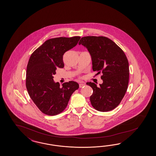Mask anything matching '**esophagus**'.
Here are the masks:
<instances>
[{"mask_svg": "<svg viewBox=\"0 0 156 156\" xmlns=\"http://www.w3.org/2000/svg\"><path fill=\"white\" fill-rule=\"evenodd\" d=\"M84 86H85V83H84V82H81V83H80V88H82L84 87Z\"/></svg>", "mask_w": 156, "mask_h": 156, "instance_id": "1", "label": "esophagus"}]
</instances>
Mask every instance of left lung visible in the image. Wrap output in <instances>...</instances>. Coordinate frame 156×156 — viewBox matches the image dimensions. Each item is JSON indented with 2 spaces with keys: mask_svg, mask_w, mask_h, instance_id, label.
Here are the masks:
<instances>
[{
  "mask_svg": "<svg viewBox=\"0 0 156 156\" xmlns=\"http://www.w3.org/2000/svg\"><path fill=\"white\" fill-rule=\"evenodd\" d=\"M79 44L86 47L90 53L93 70L103 74V83L99 87L92 82L86 83L93 89L90 96L92 106L103 112L114 109L128 87L129 66L125 54L113 41L103 36L84 37Z\"/></svg>",
  "mask_w": 156,
  "mask_h": 156,
  "instance_id": "left-lung-1",
  "label": "left lung"
}]
</instances>
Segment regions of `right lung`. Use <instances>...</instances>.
I'll use <instances>...</instances> for the list:
<instances>
[{"instance_id": "obj_1", "label": "right lung", "mask_w": 156, "mask_h": 156, "mask_svg": "<svg viewBox=\"0 0 156 156\" xmlns=\"http://www.w3.org/2000/svg\"><path fill=\"white\" fill-rule=\"evenodd\" d=\"M80 37H58L46 41L31 54L27 65L26 87L38 109L44 114L55 115L63 112L73 93L78 89L76 82L69 81L60 87L53 80L58 68L64 66L63 55L76 46Z\"/></svg>"}]
</instances>
